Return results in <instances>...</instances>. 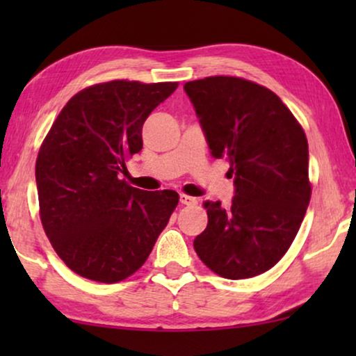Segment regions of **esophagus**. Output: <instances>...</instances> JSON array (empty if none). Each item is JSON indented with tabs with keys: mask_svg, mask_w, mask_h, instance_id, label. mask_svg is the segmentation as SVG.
<instances>
[{
	"mask_svg": "<svg viewBox=\"0 0 356 356\" xmlns=\"http://www.w3.org/2000/svg\"><path fill=\"white\" fill-rule=\"evenodd\" d=\"M179 202L184 204V206H194V204H197V197L188 196V194H179Z\"/></svg>",
	"mask_w": 356,
	"mask_h": 356,
	"instance_id": "esophagus-1",
	"label": "esophagus"
}]
</instances>
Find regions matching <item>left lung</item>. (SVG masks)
<instances>
[{
    "label": "left lung",
    "mask_w": 356,
    "mask_h": 356,
    "mask_svg": "<svg viewBox=\"0 0 356 356\" xmlns=\"http://www.w3.org/2000/svg\"><path fill=\"white\" fill-rule=\"evenodd\" d=\"M213 159L225 157L235 196L206 201L207 227L194 250L232 280L269 270L289 251L308 209V140L274 92L256 82L213 76L184 84Z\"/></svg>",
    "instance_id": "1"
}]
</instances>
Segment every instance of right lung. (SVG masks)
Returning <instances> with one entry per match:
<instances>
[{
  "instance_id": "add662e5",
  "label": "right lung",
  "mask_w": 356,
  "mask_h": 356,
  "mask_svg": "<svg viewBox=\"0 0 356 356\" xmlns=\"http://www.w3.org/2000/svg\"><path fill=\"white\" fill-rule=\"evenodd\" d=\"M178 82L111 81L81 90L48 131L35 163L40 218L65 264L115 284L147 261L178 193L143 191L120 175L143 149V124Z\"/></svg>"
}]
</instances>
